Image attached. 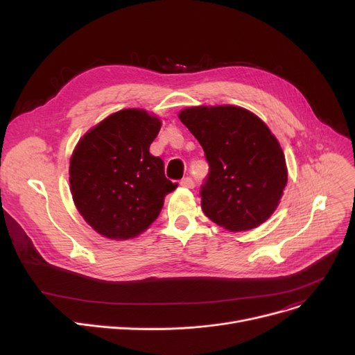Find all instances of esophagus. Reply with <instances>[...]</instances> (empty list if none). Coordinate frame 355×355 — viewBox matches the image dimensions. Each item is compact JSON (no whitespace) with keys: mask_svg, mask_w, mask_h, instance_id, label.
<instances>
[{"mask_svg":"<svg viewBox=\"0 0 355 355\" xmlns=\"http://www.w3.org/2000/svg\"><path fill=\"white\" fill-rule=\"evenodd\" d=\"M180 184L182 185V187H187V189H194V181H193V178H190V177H185V178H182Z\"/></svg>","mask_w":355,"mask_h":355,"instance_id":"obj_1","label":"esophagus"}]
</instances>
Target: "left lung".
<instances>
[{
	"label": "left lung",
	"instance_id": "8db88e82",
	"mask_svg": "<svg viewBox=\"0 0 355 355\" xmlns=\"http://www.w3.org/2000/svg\"><path fill=\"white\" fill-rule=\"evenodd\" d=\"M204 149L210 173L201 189V209L216 225L246 232L265 223L288 182L281 145L250 110L191 106L178 114Z\"/></svg>",
	"mask_w": 355,
	"mask_h": 355
}]
</instances>
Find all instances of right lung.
Segmentation results:
<instances>
[{
	"mask_svg": "<svg viewBox=\"0 0 355 355\" xmlns=\"http://www.w3.org/2000/svg\"><path fill=\"white\" fill-rule=\"evenodd\" d=\"M161 121L144 109H122L80 138L70 158L74 206L99 234L126 240L153 225L177 184L149 154Z\"/></svg>",
	"mask_w": 355,
	"mask_h": 355,
	"instance_id": "right-lung-1",
	"label": "right lung"
}]
</instances>
